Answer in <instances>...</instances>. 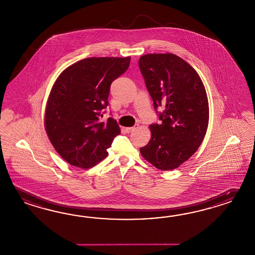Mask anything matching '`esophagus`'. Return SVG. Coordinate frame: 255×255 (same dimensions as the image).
Here are the masks:
<instances>
[{"label": "esophagus", "instance_id": "1", "mask_svg": "<svg viewBox=\"0 0 255 255\" xmlns=\"http://www.w3.org/2000/svg\"><path fill=\"white\" fill-rule=\"evenodd\" d=\"M137 127H131V128H125V131L127 132V133H130L131 131L134 130V129H136Z\"/></svg>", "mask_w": 255, "mask_h": 255}]
</instances>
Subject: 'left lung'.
Instances as JSON below:
<instances>
[{"mask_svg":"<svg viewBox=\"0 0 255 255\" xmlns=\"http://www.w3.org/2000/svg\"><path fill=\"white\" fill-rule=\"evenodd\" d=\"M138 65L153 106H163L160 125H150V139L140 148L146 161L163 171L176 169L192 156L205 137L209 104L196 70L173 53H149Z\"/></svg>","mask_w":255,"mask_h":255,"instance_id":"1","label":"left lung"}]
</instances>
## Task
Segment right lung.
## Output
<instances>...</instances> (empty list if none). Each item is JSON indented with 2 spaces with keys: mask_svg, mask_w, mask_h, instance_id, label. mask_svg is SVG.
I'll list each match as a JSON object with an SVG mask.
<instances>
[{
  "mask_svg": "<svg viewBox=\"0 0 255 255\" xmlns=\"http://www.w3.org/2000/svg\"><path fill=\"white\" fill-rule=\"evenodd\" d=\"M128 57H90L66 67L52 86L44 127L53 148L67 163L88 169L108 155L120 128L112 118L102 122L111 83L127 71Z\"/></svg>",
  "mask_w": 255,
  "mask_h": 255,
  "instance_id": "1",
  "label": "right lung"
}]
</instances>
